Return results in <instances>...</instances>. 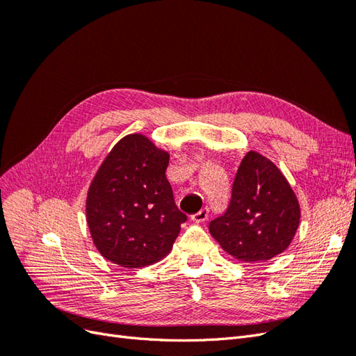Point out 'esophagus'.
Wrapping results in <instances>:
<instances>
[{
    "label": "esophagus",
    "instance_id": "obj_1",
    "mask_svg": "<svg viewBox=\"0 0 356 356\" xmlns=\"http://www.w3.org/2000/svg\"><path fill=\"white\" fill-rule=\"evenodd\" d=\"M208 215H209V209H208V208H203V209H200L197 213L193 215L191 220L195 221V222H203V221L208 220Z\"/></svg>",
    "mask_w": 356,
    "mask_h": 356
}]
</instances>
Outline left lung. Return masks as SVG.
I'll return each mask as SVG.
<instances>
[{
    "instance_id": "left-lung-1",
    "label": "left lung",
    "mask_w": 356,
    "mask_h": 356,
    "mask_svg": "<svg viewBox=\"0 0 356 356\" xmlns=\"http://www.w3.org/2000/svg\"><path fill=\"white\" fill-rule=\"evenodd\" d=\"M298 222L300 204L282 172L250 152L236 172L227 211L209 222V232L232 257L260 263L286 250Z\"/></svg>"
}]
</instances>
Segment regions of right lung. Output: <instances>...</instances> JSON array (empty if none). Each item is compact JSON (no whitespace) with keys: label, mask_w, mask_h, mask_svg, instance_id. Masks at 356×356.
<instances>
[{"label":"right lung","mask_w":356,"mask_h":356,"mask_svg":"<svg viewBox=\"0 0 356 356\" xmlns=\"http://www.w3.org/2000/svg\"><path fill=\"white\" fill-rule=\"evenodd\" d=\"M169 154L144 135L118 141L96 172L86 218L98 251L126 268L157 263L187 221L166 178Z\"/></svg>","instance_id":"right-lung-1"}]
</instances>
